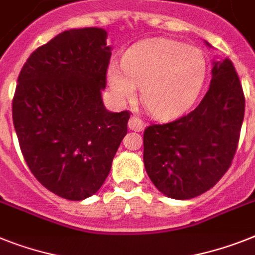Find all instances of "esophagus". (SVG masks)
Returning a JSON list of instances; mask_svg holds the SVG:
<instances>
[{"label": "esophagus", "mask_w": 255, "mask_h": 255, "mask_svg": "<svg viewBox=\"0 0 255 255\" xmlns=\"http://www.w3.org/2000/svg\"><path fill=\"white\" fill-rule=\"evenodd\" d=\"M144 123H143L142 120L139 117H136V116H132L131 119L129 120V129L134 130V131H142L144 129Z\"/></svg>", "instance_id": "34e87169"}]
</instances>
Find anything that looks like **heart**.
Listing matches in <instances>:
<instances>
[{
	"mask_svg": "<svg viewBox=\"0 0 255 255\" xmlns=\"http://www.w3.org/2000/svg\"><path fill=\"white\" fill-rule=\"evenodd\" d=\"M206 77V61L198 48L169 39H151L128 50L123 67H108V85L120 102L140 99L151 116L168 120L190 108Z\"/></svg>",
	"mask_w": 255,
	"mask_h": 255,
	"instance_id": "obj_1",
	"label": "heart"
}]
</instances>
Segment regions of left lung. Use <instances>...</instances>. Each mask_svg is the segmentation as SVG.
Here are the masks:
<instances>
[{"instance_id":"1","label":"left lung","mask_w":255,"mask_h":255,"mask_svg":"<svg viewBox=\"0 0 255 255\" xmlns=\"http://www.w3.org/2000/svg\"><path fill=\"white\" fill-rule=\"evenodd\" d=\"M244 112L245 96L232 61H214L210 88L198 107L144 130L143 161L157 190L190 199L216 185L236 153Z\"/></svg>"}]
</instances>
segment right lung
I'll use <instances>...</instances> for the list:
<instances>
[{"mask_svg":"<svg viewBox=\"0 0 255 255\" xmlns=\"http://www.w3.org/2000/svg\"><path fill=\"white\" fill-rule=\"evenodd\" d=\"M107 31H64L23 65L12 123L29 170L44 188L70 201L95 194L128 132L130 112L107 111L102 90L112 56Z\"/></svg>","mask_w":255,"mask_h":255,"instance_id":"obj_1","label":"right lung"}]
</instances>
